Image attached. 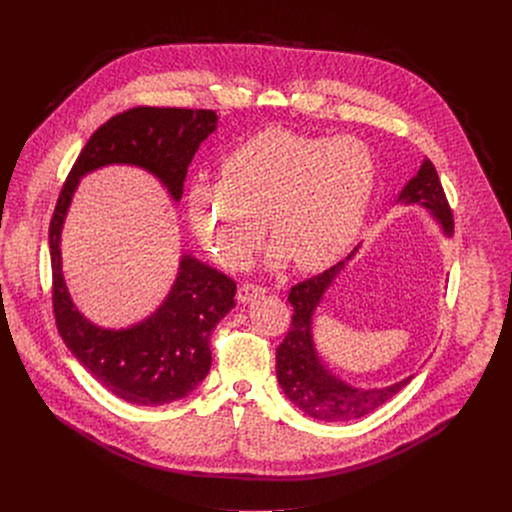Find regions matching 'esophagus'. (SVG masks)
I'll return each mask as SVG.
<instances>
[{"label":"esophagus","mask_w":512,"mask_h":512,"mask_svg":"<svg viewBox=\"0 0 512 512\" xmlns=\"http://www.w3.org/2000/svg\"><path fill=\"white\" fill-rule=\"evenodd\" d=\"M265 296V287L261 285H253V283H243L237 291V298L241 304H251L253 300Z\"/></svg>","instance_id":"obj_1"}]
</instances>
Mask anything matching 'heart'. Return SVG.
<instances>
[{
	"label": "heart",
	"mask_w": 512,
	"mask_h": 512,
	"mask_svg": "<svg viewBox=\"0 0 512 512\" xmlns=\"http://www.w3.org/2000/svg\"><path fill=\"white\" fill-rule=\"evenodd\" d=\"M375 184L377 162L364 141L273 127L239 145L221 182L190 186L188 214L200 241L227 267L245 265L265 217L275 239L269 263L294 259L298 269L318 271L358 239Z\"/></svg>",
	"instance_id": "obj_1"
}]
</instances>
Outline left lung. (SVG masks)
I'll return each mask as SVG.
<instances>
[{
  "label": "left lung",
  "mask_w": 512,
  "mask_h": 512,
  "mask_svg": "<svg viewBox=\"0 0 512 512\" xmlns=\"http://www.w3.org/2000/svg\"><path fill=\"white\" fill-rule=\"evenodd\" d=\"M395 204H417L425 208L444 237L450 239L454 235L452 210L448 206L442 182L427 158L423 160L417 174L407 180ZM358 249L360 245L344 261L291 287L287 302L294 306V316H291L294 322H291L285 340L275 352V373L281 391L298 409L320 421L338 423L369 415L393 399L413 379L411 375L387 387H354L330 371L316 346V310L320 308L326 291L354 259Z\"/></svg>",
  "instance_id": "8db88e82"
}]
</instances>
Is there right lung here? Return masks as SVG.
<instances>
[{"label": "right lung", "instance_id": "add662e5", "mask_svg": "<svg viewBox=\"0 0 512 512\" xmlns=\"http://www.w3.org/2000/svg\"><path fill=\"white\" fill-rule=\"evenodd\" d=\"M216 127V111L206 109L135 107L111 117L91 135L72 166L50 221L58 332L83 369L131 405L180 401L206 379L212 362L210 334L235 308L237 283L184 251L170 291L150 316L123 328L99 326L79 310L64 279L60 243L68 208L81 180L109 166L148 172L180 202L188 166Z\"/></svg>", "mask_w": 512, "mask_h": 512}]
</instances>
